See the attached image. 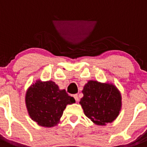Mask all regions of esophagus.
I'll list each match as a JSON object with an SVG mask.
<instances>
[{
  "label": "esophagus",
  "instance_id": "esophagus-1",
  "mask_svg": "<svg viewBox=\"0 0 147 147\" xmlns=\"http://www.w3.org/2000/svg\"><path fill=\"white\" fill-rule=\"evenodd\" d=\"M74 98H75V100H76V102H78V101H79V96H78L77 94L74 95Z\"/></svg>",
  "mask_w": 147,
  "mask_h": 147
}]
</instances>
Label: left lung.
<instances>
[{
  "mask_svg": "<svg viewBox=\"0 0 147 147\" xmlns=\"http://www.w3.org/2000/svg\"><path fill=\"white\" fill-rule=\"evenodd\" d=\"M82 93L80 104L94 124L105 125L118 117L121 109V95L115 85L90 80L84 86Z\"/></svg>",
  "mask_w": 147,
  "mask_h": 147,
  "instance_id": "8db88e82",
  "label": "left lung"
}]
</instances>
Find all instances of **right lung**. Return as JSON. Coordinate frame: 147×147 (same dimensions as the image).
I'll return each instance as SVG.
<instances>
[{
    "instance_id": "1",
    "label": "right lung",
    "mask_w": 147,
    "mask_h": 147,
    "mask_svg": "<svg viewBox=\"0 0 147 147\" xmlns=\"http://www.w3.org/2000/svg\"><path fill=\"white\" fill-rule=\"evenodd\" d=\"M26 105L28 115L42 127H52L59 122L67 105L75 99L52 81L37 80L27 90Z\"/></svg>"
}]
</instances>
